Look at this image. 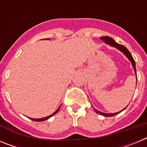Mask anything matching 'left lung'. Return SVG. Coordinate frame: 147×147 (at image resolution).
<instances>
[{
  "instance_id": "8db88e82",
  "label": "left lung",
  "mask_w": 147,
  "mask_h": 147,
  "mask_svg": "<svg viewBox=\"0 0 147 147\" xmlns=\"http://www.w3.org/2000/svg\"><path fill=\"white\" fill-rule=\"evenodd\" d=\"M101 40H103L104 42H105L106 44H108V45H111V46H113V47H115L116 49H118L119 50H120L121 51V52L123 53V54H124L127 58H128V59H129V60L131 62V63H132V67H133V68H134L135 74H136V76H137V74H136V62H135L134 59H133V57H132V54H131L130 52H129V51H128V49H127V48H126L125 46H124L123 45H121V44L117 43V42H115V40H113V39H112L111 37H107V36H105V37H101ZM93 108L94 109L95 112L96 113H98L99 115H104V116L110 117V116H113V115H116V114L119 113H121L124 110H125L126 107L124 109V110H122L121 111H119V112H118V113H102V112H101V111H98V110H97L96 109H95L94 107H93Z\"/></svg>"
}]
</instances>
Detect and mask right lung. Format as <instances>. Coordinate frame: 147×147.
Instances as JSON below:
<instances>
[{
  "label": "right lung",
  "mask_w": 147,
  "mask_h": 147,
  "mask_svg": "<svg viewBox=\"0 0 147 147\" xmlns=\"http://www.w3.org/2000/svg\"><path fill=\"white\" fill-rule=\"evenodd\" d=\"M46 40H47V39H46ZM48 40H49V39H48ZM60 106H61V105H60ZM60 106H59V108H58L57 110H56V111L54 113L51 114V115H49V116H47V117L42 118V119H32V118H29V119H31V120H32V121H45V120H47V119H49V118H51V116H53V115H55V114L58 112V110H59V108H60Z\"/></svg>",
  "instance_id": "add662e5"
}]
</instances>
